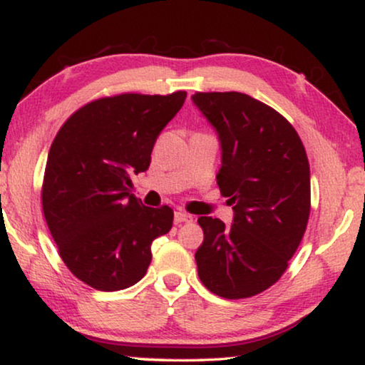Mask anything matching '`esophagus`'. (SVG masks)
<instances>
[{
    "label": "esophagus",
    "mask_w": 365,
    "mask_h": 365,
    "mask_svg": "<svg viewBox=\"0 0 365 365\" xmlns=\"http://www.w3.org/2000/svg\"><path fill=\"white\" fill-rule=\"evenodd\" d=\"M192 216L191 214L184 212V211H176L174 212V222L176 224H182V222H191Z\"/></svg>",
    "instance_id": "obj_1"
}]
</instances>
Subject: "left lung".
Segmentation results:
<instances>
[{
	"label": "left lung",
	"instance_id": "8db88e82",
	"mask_svg": "<svg viewBox=\"0 0 365 365\" xmlns=\"http://www.w3.org/2000/svg\"><path fill=\"white\" fill-rule=\"evenodd\" d=\"M192 101L216 128L222 149L217 184L234 222L201 216L197 274L212 294L246 299L276 284L306 232L311 171L296 129L244 93H196Z\"/></svg>",
	"mask_w": 365,
	"mask_h": 365
}]
</instances>
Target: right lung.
Masks as SVG:
<instances>
[{
  "instance_id": "add662e5",
  "label": "right lung",
  "mask_w": 365,
  "mask_h": 365,
  "mask_svg": "<svg viewBox=\"0 0 365 365\" xmlns=\"http://www.w3.org/2000/svg\"><path fill=\"white\" fill-rule=\"evenodd\" d=\"M184 99L186 91L94 99L54 138L41 187L44 219L66 267L98 291L141 281L153 241L171 231L173 209L143 206L131 176L149 168L159 133Z\"/></svg>"
}]
</instances>
